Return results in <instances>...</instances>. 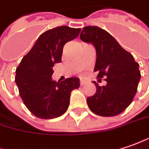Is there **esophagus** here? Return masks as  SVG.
<instances>
[{
    "label": "esophagus",
    "mask_w": 149,
    "mask_h": 149,
    "mask_svg": "<svg viewBox=\"0 0 149 149\" xmlns=\"http://www.w3.org/2000/svg\"><path fill=\"white\" fill-rule=\"evenodd\" d=\"M86 84V82L85 81H82V80H81V81H80V85H81V86H85Z\"/></svg>",
    "instance_id": "esophagus-1"
}]
</instances>
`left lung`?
Here are the masks:
<instances>
[{
	"label": "left lung",
	"instance_id": "obj_1",
	"mask_svg": "<svg viewBox=\"0 0 149 149\" xmlns=\"http://www.w3.org/2000/svg\"><path fill=\"white\" fill-rule=\"evenodd\" d=\"M81 40L91 43L96 50L95 72L98 78L105 77L106 86L94 81L96 92L88 97L87 104L94 113L103 117L120 114L132 102L141 75L139 63L110 33L96 26L83 28Z\"/></svg>",
	"mask_w": 149,
	"mask_h": 149
}]
</instances>
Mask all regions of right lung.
Instances as JSON below:
<instances>
[{
	"label": "right lung",
	"instance_id": "obj_1",
	"mask_svg": "<svg viewBox=\"0 0 149 149\" xmlns=\"http://www.w3.org/2000/svg\"><path fill=\"white\" fill-rule=\"evenodd\" d=\"M81 28L57 27L43 32L16 68L15 83L25 106L36 117L52 119L63 115L70 103L71 92L80 79L62 82L52 79L54 64L61 62L63 46L78 36Z\"/></svg>",
	"mask_w": 149,
	"mask_h": 149
}]
</instances>
